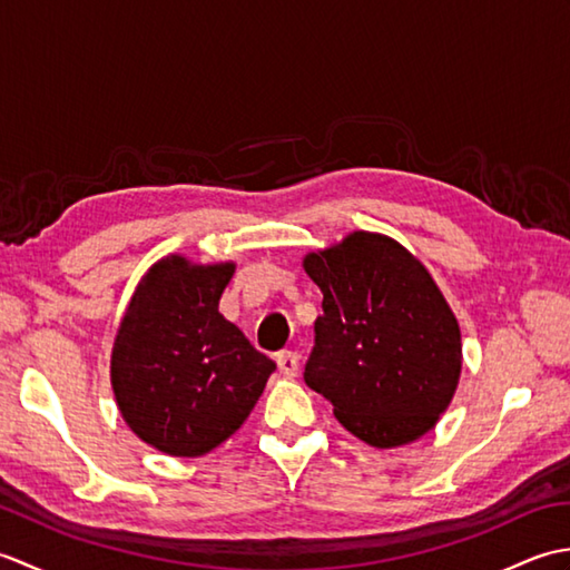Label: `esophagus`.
I'll list each match as a JSON object with an SVG mask.
<instances>
[{
    "label": "esophagus",
    "mask_w": 570,
    "mask_h": 570,
    "mask_svg": "<svg viewBox=\"0 0 570 570\" xmlns=\"http://www.w3.org/2000/svg\"><path fill=\"white\" fill-rule=\"evenodd\" d=\"M276 365H278V372L284 374V377H296L298 374V355L292 353V350H284V353L276 355Z\"/></svg>",
    "instance_id": "esophagus-1"
}]
</instances>
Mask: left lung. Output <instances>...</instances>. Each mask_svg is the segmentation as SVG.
Wrapping results in <instances>:
<instances>
[{"instance_id":"1","label":"left lung","mask_w":570,"mask_h":570,"mask_svg":"<svg viewBox=\"0 0 570 570\" xmlns=\"http://www.w3.org/2000/svg\"><path fill=\"white\" fill-rule=\"evenodd\" d=\"M323 294L304 380L335 419L374 448L421 439L451 404L463 367L460 328L414 254L377 233L304 257Z\"/></svg>"}]
</instances>
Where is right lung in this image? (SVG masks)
<instances>
[{
  "instance_id": "obj_1",
  "label": "right lung",
  "mask_w": 570,
  "mask_h": 570,
  "mask_svg": "<svg viewBox=\"0 0 570 570\" xmlns=\"http://www.w3.org/2000/svg\"><path fill=\"white\" fill-rule=\"evenodd\" d=\"M233 274V262L164 257L119 323L110 362L119 414L166 455L198 458L227 441L276 370L217 311Z\"/></svg>"
}]
</instances>
